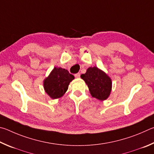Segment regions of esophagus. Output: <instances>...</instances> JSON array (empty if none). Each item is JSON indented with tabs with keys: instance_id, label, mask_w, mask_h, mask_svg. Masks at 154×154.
Here are the masks:
<instances>
[{
	"instance_id": "34e87169",
	"label": "esophagus",
	"mask_w": 154,
	"mask_h": 154,
	"mask_svg": "<svg viewBox=\"0 0 154 154\" xmlns=\"http://www.w3.org/2000/svg\"><path fill=\"white\" fill-rule=\"evenodd\" d=\"M74 76L76 78V79H79V78L80 77V73H77V74H75L74 75Z\"/></svg>"
}]
</instances>
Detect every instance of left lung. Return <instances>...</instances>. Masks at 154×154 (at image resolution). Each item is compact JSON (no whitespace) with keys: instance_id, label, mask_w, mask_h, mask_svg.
Here are the masks:
<instances>
[{"instance_id":"1","label":"left lung","mask_w":154,"mask_h":154,"mask_svg":"<svg viewBox=\"0 0 154 154\" xmlns=\"http://www.w3.org/2000/svg\"><path fill=\"white\" fill-rule=\"evenodd\" d=\"M81 79L87 85L93 97L104 101L109 97L112 91V79L103 70L97 67H90L85 74H81Z\"/></svg>"}]
</instances>
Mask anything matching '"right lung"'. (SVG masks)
Instances as JSON below:
<instances>
[{
    "instance_id": "1",
    "label": "right lung",
    "mask_w": 154,
    "mask_h": 154,
    "mask_svg": "<svg viewBox=\"0 0 154 154\" xmlns=\"http://www.w3.org/2000/svg\"><path fill=\"white\" fill-rule=\"evenodd\" d=\"M74 79V75L70 74L67 69L55 67L43 81L45 91L51 99L61 98L68 89L70 82Z\"/></svg>"
}]
</instances>
